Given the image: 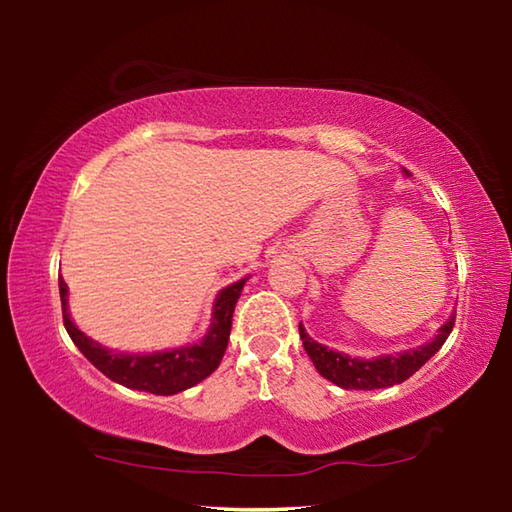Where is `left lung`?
Returning <instances> with one entry per match:
<instances>
[{
    "instance_id": "1",
    "label": "left lung",
    "mask_w": 512,
    "mask_h": 512,
    "mask_svg": "<svg viewBox=\"0 0 512 512\" xmlns=\"http://www.w3.org/2000/svg\"><path fill=\"white\" fill-rule=\"evenodd\" d=\"M454 314L449 316L447 323L438 329L429 343H422L420 348L395 352V354H381V357L372 359H359L350 357V354L336 352L327 345L318 343L307 334V329L300 323V339L309 359L314 361L316 370L332 384L345 388V391H375V388H388L409 379L413 372H418L424 363H427L433 354H436L447 336L452 334L454 327Z\"/></svg>"
}]
</instances>
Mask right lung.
Instances as JSON below:
<instances>
[{
  "instance_id": "add662e5",
  "label": "right lung",
  "mask_w": 512,
  "mask_h": 512,
  "mask_svg": "<svg viewBox=\"0 0 512 512\" xmlns=\"http://www.w3.org/2000/svg\"><path fill=\"white\" fill-rule=\"evenodd\" d=\"M248 277L239 282H232L219 291L212 307L210 327L201 341L183 348L158 350V352H119L103 348L99 341L85 336L79 327L74 325L72 316L67 309L69 289L63 277H58L60 302H63V320L69 339L74 341L76 348L83 352L94 368L101 370L108 379L117 384L133 388V391H144L153 395H176L187 388L196 386L198 381L210 377L219 368V363L228 348L232 314L241 296Z\"/></svg>"
}]
</instances>
